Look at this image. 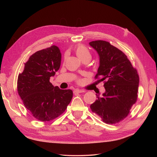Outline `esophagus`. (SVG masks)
<instances>
[{
  "mask_svg": "<svg viewBox=\"0 0 157 157\" xmlns=\"http://www.w3.org/2000/svg\"><path fill=\"white\" fill-rule=\"evenodd\" d=\"M82 92H85L84 90H79V89H75L74 90V93H76V94H80V93H82Z\"/></svg>",
  "mask_w": 157,
  "mask_h": 157,
  "instance_id": "34e87169",
  "label": "esophagus"
}]
</instances>
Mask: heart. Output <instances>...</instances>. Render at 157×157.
<instances>
[{
    "label": "heart",
    "instance_id": "1",
    "mask_svg": "<svg viewBox=\"0 0 157 157\" xmlns=\"http://www.w3.org/2000/svg\"><path fill=\"white\" fill-rule=\"evenodd\" d=\"M76 54L78 56V58L81 60L83 59H91V54L89 50L86 48V46L83 45H79L76 48Z\"/></svg>",
    "mask_w": 157,
    "mask_h": 157
}]
</instances>
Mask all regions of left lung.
Segmentation results:
<instances>
[{
  "label": "left lung",
  "mask_w": 157,
  "mask_h": 157,
  "mask_svg": "<svg viewBox=\"0 0 157 157\" xmlns=\"http://www.w3.org/2000/svg\"><path fill=\"white\" fill-rule=\"evenodd\" d=\"M90 46L97 52L99 65L96 78L105 80V92L90 105L107 124H115L125 118L136 102L139 75L123 52L105 40L90 42Z\"/></svg>",
  "instance_id": "obj_1"
}]
</instances>
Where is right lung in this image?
I'll list each match as a JSON object with an SVG mask.
<instances>
[{
  "instance_id": "obj_1",
  "label": "right lung",
  "mask_w": 157,
  "mask_h": 157,
  "mask_svg": "<svg viewBox=\"0 0 157 157\" xmlns=\"http://www.w3.org/2000/svg\"><path fill=\"white\" fill-rule=\"evenodd\" d=\"M61 54L58 46L37 51L18 75L17 92L25 107L39 121L46 122L61 115L73 98L71 90H61L50 82L60 67Z\"/></svg>"
}]
</instances>
